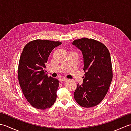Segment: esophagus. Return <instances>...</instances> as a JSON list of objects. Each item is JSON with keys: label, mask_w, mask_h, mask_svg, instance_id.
<instances>
[{"label": "esophagus", "mask_w": 131, "mask_h": 131, "mask_svg": "<svg viewBox=\"0 0 131 131\" xmlns=\"http://www.w3.org/2000/svg\"><path fill=\"white\" fill-rule=\"evenodd\" d=\"M68 79L67 78H65V77H64V78H59V80H60V81H65V80H67Z\"/></svg>", "instance_id": "obj_1"}]
</instances>
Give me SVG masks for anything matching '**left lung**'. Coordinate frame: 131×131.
Instances as JSON below:
<instances>
[{"label": "left lung", "instance_id": "8db88e82", "mask_svg": "<svg viewBox=\"0 0 131 131\" xmlns=\"http://www.w3.org/2000/svg\"><path fill=\"white\" fill-rule=\"evenodd\" d=\"M73 44L82 51L84 77L82 85H77L74 99L84 107L95 106L106 94L113 79L110 54L104 44L93 39L75 40Z\"/></svg>", "mask_w": 131, "mask_h": 131}]
</instances>
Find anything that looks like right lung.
<instances>
[{
  "instance_id": "obj_1",
  "label": "right lung",
  "mask_w": 131,
  "mask_h": 131,
  "mask_svg": "<svg viewBox=\"0 0 131 131\" xmlns=\"http://www.w3.org/2000/svg\"><path fill=\"white\" fill-rule=\"evenodd\" d=\"M60 41L37 39L24 47L19 58L18 82L25 97L32 107L45 110L56 100L58 80L44 71L49 56Z\"/></svg>"
}]
</instances>
